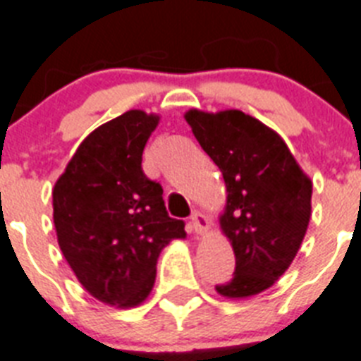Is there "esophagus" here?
<instances>
[{"instance_id":"esophagus-1","label":"esophagus","mask_w":361,"mask_h":361,"mask_svg":"<svg viewBox=\"0 0 361 361\" xmlns=\"http://www.w3.org/2000/svg\"><path fill=\"white\" fill-rule=\"evenodd\" d=\"M192 228L193 232H197V234H204V232L210 228V221H208V217L201 212H195L192 216Z\"/></svg>"}]
</instances>
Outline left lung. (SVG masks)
Wrapping results in <instances>:
<instances>
[{
  "instance_id": "obj_1",
  "label": "left lung",
  "mask_w": 361,
  "mask_h": 361,
  "mask_svg": "<svg viewBox=\"0 0 361 361\" xmlns=\"http://www.w3.org/2000/svg\"><path fill=\"white\" fill-rule=\"evenodd\" d=\"M204 153L223 173L227 204L221 232L236 256L227 299L266 291L291 266L312 216V180L281 134L241 110L184 114Z\"/></svg>"
}]
</instances>
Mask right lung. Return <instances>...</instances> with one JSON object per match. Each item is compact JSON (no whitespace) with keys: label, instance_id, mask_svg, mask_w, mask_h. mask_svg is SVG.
I'll list each match as a JSON object with an SVG mask.
<instances>
[{"label":"right lung","instance_id":"right-lung-1","mask_svg":"<svg viewBox=\"0 0 361 361\" xmlns=\"http://www.w3.org/2000/svg\"><path fill=\"white\" fill-rule=\"evenodd\" d=\"M160 116L129 110L86 136L53 188L61 251L92 297L116 308L151 293L160 251L186 238L168 216L162 186L142 169V153Z\"/></svg>","mask_w":361,"mask_h":361}]
</instances>
